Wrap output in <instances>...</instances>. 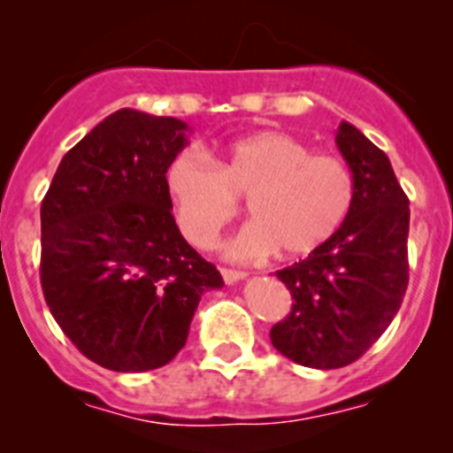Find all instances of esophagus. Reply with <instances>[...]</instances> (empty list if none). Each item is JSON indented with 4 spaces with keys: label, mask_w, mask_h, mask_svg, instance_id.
<instances>
[{
    "label": "esophagus",
    "mask_w": 453,
    "mask_h": 453,
    "mask_svg": "<svg viewBox=\"0 0 453 453\" xmlns=\"http://www.w3.org/2000/svg\"><path fill=\"white\" fill-rule=\"evenodd\" d=\"M221 276H223V280L227 282V285H234V282L243 280V278L248 276V273L239 272V269H227V267H223V269H221Z\"/></svg>",
    "instance_id": "1"
}]
</instances>
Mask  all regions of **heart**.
<instances>
[{
    "label": "heart",
    "mask_w": 453,
    "mask_h": 453,
    "mask_svg": "<svg viewBox=\"0 0 453 453\" xmlns=\"http://www.w3.org/2000/svg\"><path fill=\"white\" fill-rule=\"evenodd\" d=\"M166 188L181 234L197 248H212L239 214V199L248 201L254 221L227 245V254L243 260L276 250L287 258L313 254L344 227L355 205L349 164L280 131L232 142L214 164L193 150L175 155Z\"/></svg>",
    "instance_id": "1"
}]
</instances>
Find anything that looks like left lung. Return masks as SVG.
Wrapping results in <instances>:
<instances>
[{"label":"left lung","instance_id":"obj_1","mask_svg":"<svg viewBox=\"0 0 453 453\" xmlns=\"http://www.w3.org/2000/svg\"><path fill=\"white\" fill-rule=\"evenodd\" d=\"M335 142L355 177L353 212L326 245L276 272L294 304L269 333L278 353L318 370L362 357L390 326L410 278V201L390 159L349 122Z\"/></svg>","mask_w":453,"mask_h":453}]
</instances>
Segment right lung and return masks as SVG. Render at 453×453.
Listing matches in <instances>:
<instances>
[{
    "instance_id": "right-lung-1",
    "label": "right lung",
    "mask_w": 453,
    "mask_h": 453,
    "mask_svg": "<svg viewBox=\"0 0 453 453\" xmlns=\"http://www.w3.org/2000/svg\"><path fill=\"white\" fill-rule=\"evenodd\" d=\"M188 125L120 109L58 164L41 201V287L61 331L98 366L144 372L186 344L221 273L177 227L166 168Z\"/></svg>"
}]
</instances>
